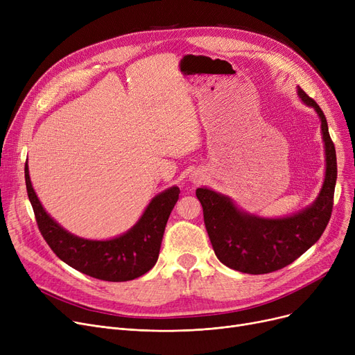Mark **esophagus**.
<instances>
[{
	"label": "esophagus",
	"instance_id": "esophagus-1",
	"mask_svg": "<svg viewBox=\"0 0 355 355\" xmlns=\"http://www.w3.org/2000/svg\"><path fill=\"white\" fill-rule=\"evenodd\" d=\"M201 180H202V178H201V175H198V174H193V175H191V181H193V182H200Z\"/></svg>",
	"mask_w": 355,
	"mask_h": 355
}]
</instances>
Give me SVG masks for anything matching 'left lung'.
Listing matches in <instances>:
<instances>
[{
	"instance_id": "1",
	"label": "left lung",
	"mask_w": 355,
	"mask_h": 355,
	"mask_svg": "<svg viewBox=\"0 0 355 355\" xmlns=\"http://www.w3.org/2000/svg\"><path fill=\"white\" fill-rule=\"evenodd\" d=\"M297 96L321 121L325 175L321 191L304 210L285 217H260L239 209L229 196L197 189L211 246L217 259L230 269L262 275L291 265L322 236L331 218L337 182V155L321 107L297 86Z\"/></svg>"
}]
</instances>
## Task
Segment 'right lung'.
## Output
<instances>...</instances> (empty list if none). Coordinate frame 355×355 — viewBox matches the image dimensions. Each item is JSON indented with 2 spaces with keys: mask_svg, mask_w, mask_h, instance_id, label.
<instances>
[{
  "mask_svg": "<svg viewBox=\"0 0 355 355\" xmlns=\"http://www.w3.org/2000/svg\"><path fill=\"white\" fill-rule=\"evenodd\" d=\"M24 175L37 225L50 249L64 263L107 282L132 281L154 268L168 217L178 200L177 185L149 201L138 221L125 233L106 240H92L67 232L44 210L33 189L27 162Z\"/></svg>",
  "mask_w": 355,
  "mask_h": 355,
  "instance_id": "add662e5",
  "label": "right lung"
}]
</instances>
